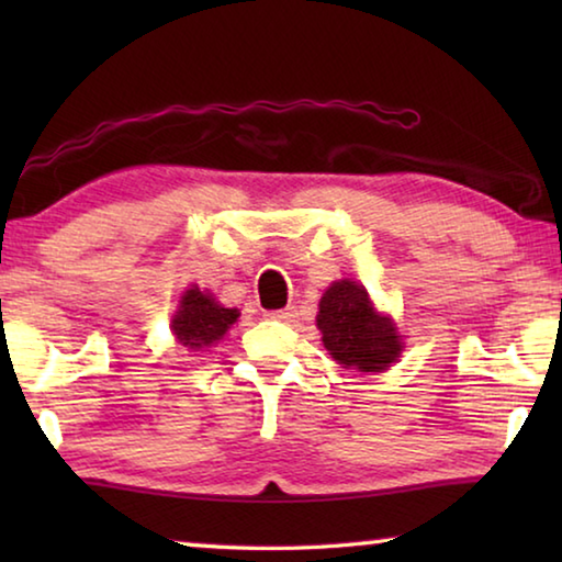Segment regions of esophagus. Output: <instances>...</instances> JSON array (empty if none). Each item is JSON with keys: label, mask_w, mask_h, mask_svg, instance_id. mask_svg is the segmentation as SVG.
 Wrapping results in <instances>:
<instances>
[{"label": "esophagus", "mask_w": 562, "mask_h": 562, "mask_svg": "<svg viewBox=\"0 0 562 562\" xmlns=\"http://www.w3.org/2000/svg\"><path fill=\"white\" fill-rule=\"evenodd\" d=\"M268 319H274V322H294V317H297V310L294 307H288V310H272L265 315Z\"/></svg>", "instance_id": "obj_1"}]
</instances>
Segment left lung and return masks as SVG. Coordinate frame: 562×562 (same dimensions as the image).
<instances>
[{
  "instance_id": "obj_1",
  "label": "left lung",
  "mask_w": 562,
  "mask_h": 562,
  "mask_svg": "<svg viewBox=\"0 0 562 562\" xmlns=\"http://www.w3.org/2000/svg\"><path fill=\"white\" fill-rule=\"evenodd\" d=\"M317 327L339 364L382 372L402 351L392 319L376 315L367 290L351 280L335 282L319 300Z\"/></svg>"
}]
</instances>
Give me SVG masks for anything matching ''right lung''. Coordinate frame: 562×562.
I'll return each instance as SVG.
<instances>
[{
  "label": "right lung",
  "instance_id": "obj_1",
  "mask_svg": "<svg viewBox=\"0 0 562 562\" xmlns=\"http://www.w3.org/2000/svg\"><path fill=\"white\" fill-rule=\"evenodd\" d=\"M237 319V310H227L217 304L211 294H203L198 288L188 290L180 300V310L173 317V335L188 349L211 347L221 339L227 327Z\"/></svg>",
  "mask_w": 562,
  "mask_h": 562
}]
</instances>
